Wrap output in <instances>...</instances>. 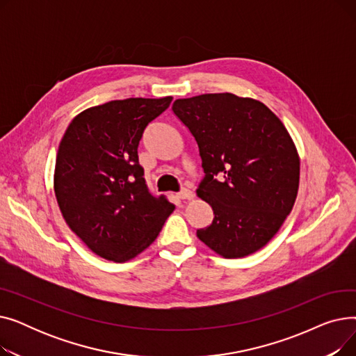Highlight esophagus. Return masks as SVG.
<instances>
[{
    "mask_svg": "<svg viewBox=\"0 0 356 356\" xmlns=\"http://www.w3.org/2000/svg\"><path fill=\"white\" fill-rule=\"evenodd\" d=\"M193 192L192 191H189V189H183L180 193H179V197L181 199V200H191V199H193Z\"/></svg>",
    "mask_w": 356,
    "mask_h": 356,
    "instance_id": "obj_1",
    "label": "esophagus"
}]
</instances>
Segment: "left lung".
<instances>
[{"instance_id":"8db88e82","label":"left lung","mask_w":356,"mask_h":356,"mask_svg":"<svg viewBox=\"0 0 356 356\" xmlns=\"http://www.w3.org/2000/svg\"><path fill=\"white\" fill-rule=\"evenodd\" d=\"M173 112L197 143L204 179L196 193L213 209L197 238L223 258L266 247L300 181V157L284 124L263 102L228 92L176 99Z\"/></svg>"}]
</instances>
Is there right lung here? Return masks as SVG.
I'll use <instances>...</instances> for the list:
<instances>
[{
    "instance_id": "add662e5",
    "label": "right lung",
    "mask_w": 356,
    "mask_h": 356,
    "mask_svg": "<svg viewBox=\"0 0 356 356\" xmlns=\"http://www.w3.org/2000/svg\"><path fill=\"white\" fill-rule=\"evenodd\" d=\"M172 97L92 106L69 124L54 165L60 212L97 255L125 263L153 244L175 204L148 192L137 148Z\"/></svg>"
}]
</instances>
